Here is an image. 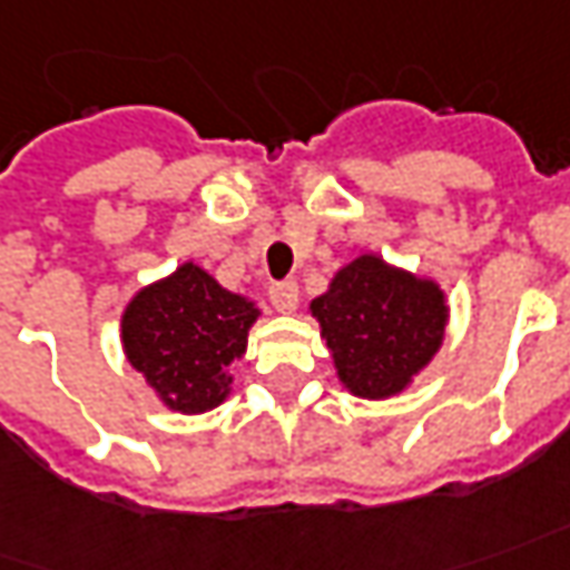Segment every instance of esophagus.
I'll return each instance as SVG.
<instances>
[{
    "label": "esophagus",
    "instance_id": "34e87169",
    "mask_svg": "<svg viewBox=\"0 0 570 570\" xmlns=\"http://www.w3.org/2000/svg\"><path fill=\"white\" fill-rule=\"evenodd\" d=\"M268 296L281 315H293L299 308V286H296V281H277V284H271Z\"/></svg>",
    "mask_w": 570,
    "mask_h": 570
}]
</instances>
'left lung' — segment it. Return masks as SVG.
I'll list each match as a JSON object with an SVG mask.
<instances>
[{"label": "left lung", "mask_w": 570, "mask_h": 570, "mask_svg": "<svg viewBox=\"0 0 570 570\" xmlns=\"http://www.w3.org/2000/svg\"><path fill=\"white\" fill-rule=\"evenodd\" d=\"M312 315L334 355L336 377L352 396L390 399L402 393L443 346L449 305L443 289L412 271L358 255L340 268Z\"/></svg>", "instance_id": "obj_1"}]
</instances>
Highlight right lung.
Masks as SVG:
<instances>
[{"label":"right lung","instance_id":"1","mask_svg":"<svg viewBox=\"0 0 570 570\" xmlns=\"http://www.w3.org/2000/svg\"><path fill=\"white\" fill-rule=\"evenodd\" d=\"M255 317V302L184 262L127 302L121 343L127 362L171 412L203 415L230 393V365L243 358Z\"/></svg>","mask_w":570,"mask_h":570}]
</instances>
